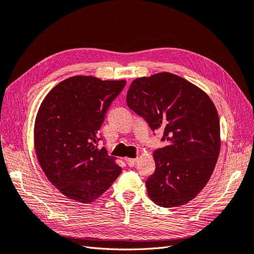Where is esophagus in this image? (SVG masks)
<instances>
[{
  "mask_svg": "<svg viewBox=\"0 0 254 254\" xmlns=\"http://www.w3.org/2000/svg\"><path fill=\"white\" fill-rule=\"evenodd\" d=\"M125 161H126V163H127V165L129 167H133L136 164V162H137L136 159H131V158H126Z\"/></svg>",
  "mask_w": 254,
  "mask_h": 254,
  "instance_id": "34e87169",
  "label": "esophagus"
}]
</instances>
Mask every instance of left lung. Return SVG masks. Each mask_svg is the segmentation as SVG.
Returning <instances> with one entry per match:
<instances>
[{
	"mask_svg": "<svg viewBox=\"0 0 254 254\" xmlns=\"http://www.w3.org/2000/svg\"><path fill=\"white\" fill-rule=\"evenodd\" d=\"M127 106L152 131L161 129L167 145L153 151L155 173L146 180L151 200L163 207L194 199L216 165L220 126L216 108L202 90L172 73L136 78Z\"/></svg>",
	"mask_w": 254,
	"mask_h": 254,
	"instance_id": "left-lung-1",
	"label": "left lung"
}]
</instances>
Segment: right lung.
<instances>
[{
	"instance_id": "obj_1",
	"label": "right lung",
	"mask_w": 254,
	"mask_h": 254,
	"mask_svg": "<svg viewBox=\"0 0 254 254\" xmlns=\"http://www.w3.org/2000/svg\"><path fill=\"white\" fill-rule=\"evenodd\" d=\"M125 80L74 76L58 83L38 111L34 142L45 176L60 193L92 202L108 190L122 168L98 148L99 129Z\"/></svg>"
}]
</instances>
